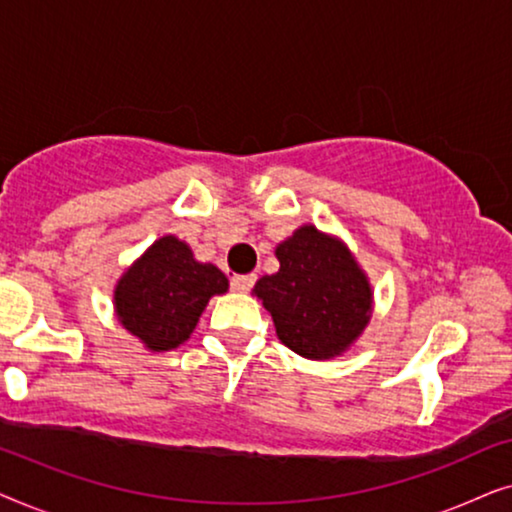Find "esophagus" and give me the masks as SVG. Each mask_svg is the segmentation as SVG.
<instances>
[{
	"instance_id": "obj_1",
	"label": "esophagus",
	"mask_w": 512,
	"mask_h": 512,
	"mask_svg": "<svg viewBox=\"0 0 512 512\" xmlns=\"http://www.w3.org/2000/svg\"><path fill=\"white\" fill-rule=\"evenodd\" d=\"M254 284H256V275H235L233 277V289L240 293H249Z\"/></svg>"
}]
</instances>
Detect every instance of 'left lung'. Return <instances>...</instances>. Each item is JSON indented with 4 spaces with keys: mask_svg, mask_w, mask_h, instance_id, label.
Segmentation results:
<instances>
[{
    "mask_svg": "<svg viewBox=\"0 0 512 512\" xmlns=\"http://www.w3.org/2000/svg\"><path fill=\"white\" fill-rule=\"evenodd\" d=\"M279 270L256 282L254 296L275 321L277 338L310 361L342 356L373 317V286L338 235L312 223L277 244Z\"/></svg>",
    "mask_w": 512,
    "mask_h": 512,
    "instance_id": "1",
    "label": "left lung"
}]
</instances>
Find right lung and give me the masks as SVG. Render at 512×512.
<instances>
[{
	"label": "right lung",
	"instance_id": "add662e5",
	"mask_svg": "<svg viewBox=\"0 0 512 512\" xmlns=\"http://www.w3.org/2000/svg\"><path fill=\"white\" fill-rule=\"evenodd\" d=\"M228 291L214 263H200L177 235H163L118 277V324L149 352H170L191 338L209 298Z\"/></svg>",
	"mask_w": 512,
	"mask_h": 512
}]
</instances>
